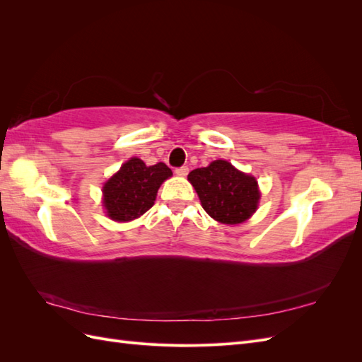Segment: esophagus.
Segmentation results:
<instances>
[{"label":"esophagus","instance_id":"34e87169","mask_svg":"<svg viewBox=\"0 0 362 362\" xmlns=\"http://www.w3.org/2000/svg\"><path fill=\"white\" fill-rule=\"evenodd\" d=\"M175 173H177L178 177H185V175L189 173V168H187V166H181V168H177V169H175Z\"/></svg>","mask_w":362,"mask_h":362}]
</instances>
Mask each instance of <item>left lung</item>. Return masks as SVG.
Masks as SVG:
<instances>
[{"mask_svg":"<svg viewBox=\"0 0 362 362\" xmlns=\"http://www.w3.org/2000/svg\"><path fill=\"white\" fill-rule=\"evenodd\" d=\"M187 178L204 210L217 222L242 223L257 210L259 190L255 178L237 170L231 163L216 160L210 166L192 170Z\"/></svg>","mask_w":362,"mask_h":362,"instance_id":"left-lung-1","label":"left lung"}]
</instances>
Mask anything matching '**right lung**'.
Returning <instances> with one entry per match:
<instances>
[{
    "mask_svg": "<svg viewBox=\"0 0 362 362\" xmlns=\"http://www.w3.org/2000/svg\"><path fill=\"white\" fill-rule=\"evenodd\" d=\"M172 170L164 163L146 166L140 158H131L104 184V206L108 217L128 222L145 214L154 205L157 192Z\"/></svg>",
    "mask_w": 362,
    "mask_h": 362,
    "instance_id": "add662e5",
    "label": "right lung"
}]
</instances>
